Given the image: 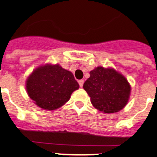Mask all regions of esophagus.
<instances>
[{
  "instance_id": "esophagus-1",
  "label": "esophagus",
  "mask_w": 157,
  "mask_h": 157,
  "mask_svg": "<svg viewBox=\"0 0 157 157\" xmlns=\"http://www.w3.org/2000/svg\"><path fill=\"white\" fill-rule=\"evenodd\" d=\"M83 83H84V80L81 79L78 81V84H79L80 87H82V86H83Z\"/></svg>"
}]
</instances>
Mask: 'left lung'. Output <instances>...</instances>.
Returning a JSON list of instances; mask_svg holds the SVG:
<instances>
[{"label": "left lung", "instance_id": "left-lung-1", "mask_svg": "<svg viewBox=\"0 0 157 157\" xmlns=\"http://www.w3.org/2000/svg\"><path fill=\"white\" fill-rule=\"evenodd\" d=\"M96 109L104 113H114L123 109L128 103L131 87L128 80L113 69L99 67L90 72L83 84Z\"/></svg>", "mask_w": 157, "mask_h": 157}]
</instances>
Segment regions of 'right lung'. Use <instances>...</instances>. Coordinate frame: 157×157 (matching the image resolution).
Wrapping results in <instances>:
<instances>
[{"instance_id": "1", "label": "right lung", "mask_w": 157, "mask_h": 157, "mask_svg": "<svg viewBox=\"0 0 157 157\" xmlns=\"http://www.w3.org/2000/svg\"><path fill=\"white\" fill-rule=\"evenodd\" d=\"M78 87L73 74L59 65L40 67L26 82V90L30 99L45 110H55L62 107Z\"/></svg>"}]
</instances>
